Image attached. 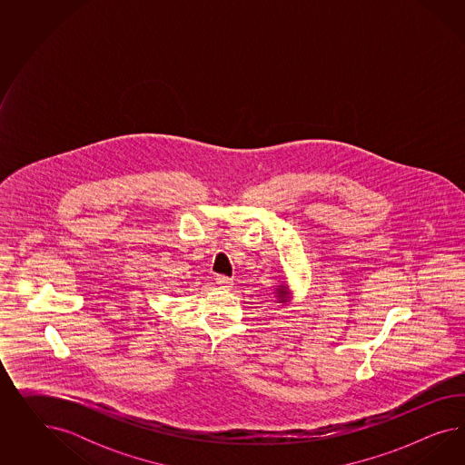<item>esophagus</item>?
<instances>
[{
	"label": "esophagus",
	"instance_id": "34e87169",
	"mask_svg": "<svg viewBox=\"0 0 465 465\" xmlns=\"http://www.w3.org/2000/svg\"><path fill=\"white\" fill-rule=\"evenodd\" d=\"M216 284H218L222 290H230L233 282H232L230 278H226V276H216Z\"/></svg>",
	"mask_w": 465,
	"mask_h": 465
}]
</instances>
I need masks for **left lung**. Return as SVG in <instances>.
I'll return each instance as SVG.
<instances>
[{
    "label": "left lung",
    "mask_w": 465,
    "mask_h": 465,
    "mask_svg": "<svg viewBox=\"0 0 465 465\" xmlns=\"http://www.w3.org/2000/svg\"><path fill=\"white\" fill-rule=\"evenodd\" d=\"M286 293H288V292H286V288L282 286V288H280V292H278V296L282 298V302H284V296H286Z\"/></svg>",
    "instance_id": "left-lung-1"
}]
</instances>
